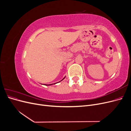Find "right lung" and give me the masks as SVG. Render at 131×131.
<instances>
[{
    "mask_svg": "<svg viewBox=\"0 0 131 131\" xmlns=\"http://www.w3.org/2000/svg\"><path fill=\"white\" fill-rule=\"evenodd\" d=\"M65 78H66V77H65L64 78H63L62 80H61L60 81L57 82H56V83H54V84H43V85H45V86H51V85H53V84H57V83H58V82H61V81H62V80H63V79H64Z\"/></svg>",
    "mask_w": 131,
    "mask_h": 131,
    "instance_id": "obj_1",
    "label": "right lung"
}]
</instances>
